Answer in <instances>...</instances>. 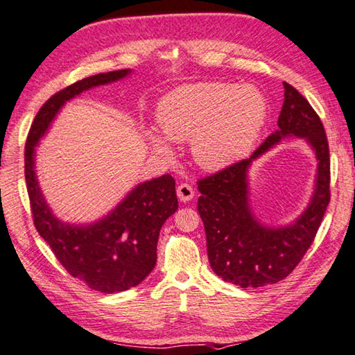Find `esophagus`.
<instances>
[{
    "mask_svg": "<svg viewBox=\"0 0 355 355\" xmlns=\"http://www.w3.org/2000/svg\"><path fill=\"white\" fill-rule=\"evenodd\" d=\"M178 198L179 200H181L182 202H187V201H191L193 200V196H195V190H193V187H191V185H189V184H181L178 187Z\"/></svg>",
    "mask_w": 355,
    "mask_h": 355,
    "instance_id": "34e87169",
    "label": "esophagus"
}]
</instances>
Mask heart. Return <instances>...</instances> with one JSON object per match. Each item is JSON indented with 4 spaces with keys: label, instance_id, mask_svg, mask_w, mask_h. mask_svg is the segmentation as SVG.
Returning a JSON list of instances; mask_svg holds the SVG:
<instances>
[{
    "label": "heart",
    "instance_id": "heart-1",
    "mask_svg": "<svg viewBox=\"0 0 355 355\" xmlns=\"http://www.w3.org/2000/svg\"><path fill=\"white\" fill-rule=\"evenodd\" d=\"M268 118V103L254 85L201 83L184 85L162 99L157 121L162 132L146 129L149 145L160 155L171 143L191 140V155L209 171H220L245 159Z\"/></svg>",
    "mask_w": 355,
    "mask_h": 355
}]
</instances>
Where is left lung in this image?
<instances>
[{
  "mask_svg": "<svg viewBox=\"0 0 355 355\" xmlns=\"http://www.w3.org/2000/svg\"><path fill=\"white\" fill-rule=\"evenodd\" d=\"M277 130L252 153L198 182V212L206 229L207 256L223 281L257 288L287 277L312 245L331 201V159L324 126L312 105L293 85L284 83ZM285 136L304 138L319 160L315 190L308 209L287 227H266L253 215L247 173L257 159Z\"/></svg>",
  "mask_w": 355,
  "mask_h": 355,
  "instance_id": "1",
  "label": "left lung"
}]
</instances>
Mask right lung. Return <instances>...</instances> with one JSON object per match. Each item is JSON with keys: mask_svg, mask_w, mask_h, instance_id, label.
Wrapping results in <instances>:
<instances>
[{"mask_svg": "<svg viewBox=\"0 0 355 355\" xmlns=\"http://www.w3.org/2000/svg\"><path fill=\"white\" fill-rule=\"evenodd\" d=\"M129 74L130 70L99 73L55 93L37 112L24 148V178L37 232L73 277L101 293L132 288L154 270L159 232L178 210L176 182L170 174L141 182L101 220L70 225L51 212L39 187L35 146L67 101Z\"/></svg>", "mask_w": 355, "mask_h": 355, "instance_id": "1", "label": "right lung"}]
</instances>
